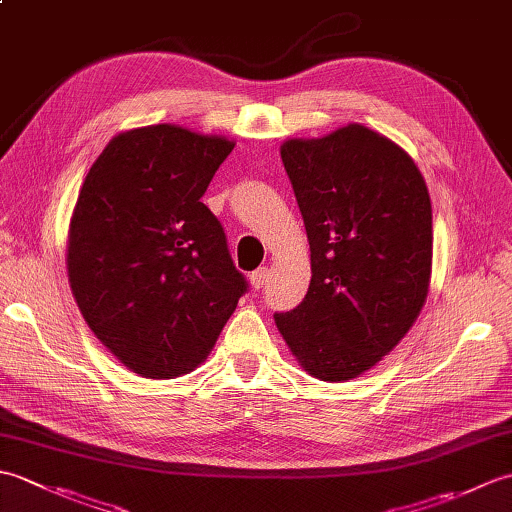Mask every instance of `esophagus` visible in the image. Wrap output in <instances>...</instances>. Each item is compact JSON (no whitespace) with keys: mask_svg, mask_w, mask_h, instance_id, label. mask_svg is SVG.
<instances>
[{"mask_svg":"<svg viewBox=\"0 0 512 512\" xmlns=\"http://www.w3.org/2000/svg\"><path fill=\"white\" fill-rule=\"evenodd\" d=\"M270 279V270L268 268H257L253 275H250V286H253V290H262Z\"/></svg>","mask_w":512,"mask_h":512,"instance_id":"1","label":"esophagus"}]
</instances>
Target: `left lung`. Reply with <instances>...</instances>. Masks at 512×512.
Listing matches in <instances>:
<instances>
[{"label":"left lung","instance_id":"1","mask_svg":"<svg viewBox=\"0 0 512 512\" xmlns=\"http://www.w3.org/2000/svg\"><path fill=\"white\" fill-rule=\"evenodd\" d=\"M281 160L310 242V288L275 314L292 356L328 383L365 374L427 301L433 226L427 184L394 140L361 123L288 138Z\"/></svg>","mask_w":512,"mask_h":512}]
</instances>
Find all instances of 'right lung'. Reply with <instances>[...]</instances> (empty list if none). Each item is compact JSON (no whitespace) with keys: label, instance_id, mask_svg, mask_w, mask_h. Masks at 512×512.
<instances>
[{"label":"right lung","instance_id":"right-lung-1","mask_svg":"<svg viewBox=\"0 0 512 512\" xmlns=\"http://www.w3.org/2000/svg\"><path fill=\"white\" fill-rule=\"evenodd\" d=\"M233 147L171 123L136 127L116 134L83 180L65 248L72 297L138 376L193 372L248 288L200 202Z\"/></svg>","mask_w":512,"mask_h":512}]
</instances>
